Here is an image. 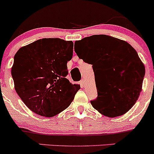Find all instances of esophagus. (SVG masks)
Wrapping results in <instances>:
<instances>
[{"label": "esophagus", "instance_id": "obj_1", "mask_svg": "<svg viewBox=\"0 0 154 154\" xmlns=\"http://www.w3.org/2000/svg\"><path fill=\"white\" fill-rule=\"evenodd\" d=\"M80 85H81L82 88H84V86H85V80L84 79H82V80H80Z\"/></svg>", "mask_w": 154, "mask_h": 154}]
</instances>
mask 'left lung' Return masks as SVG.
<instances>
[{
	"instance_id": "left-lung-1",
	"label": "left lung",
	"mask_w": 154,
	"mask_h": 154,
	"mask_svg": "<svg viewBox=\"0 0 154 154\" xmlns=\"http://www.w3.org/2000/svg\"><path fill=\"white\" fill-rule=\"evenodd\" d=\"M75 44L80 46L75 51L79 58L86 62L83 57L87 54L95 63L97 97L91 100L92 106L107 117L125 114L139 98L145 74L136 50L127 42L107 35L86 37Z\"/></svg>"
}]
</instances>
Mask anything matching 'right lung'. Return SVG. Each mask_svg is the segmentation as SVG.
<instances>
[{
  "label": "right lung",
  "instance_id": "obj_1",
  "mask_svg": "<svg viewBox=\"0 0 154 154\" xmlns=\"http://www.w3.org/2000/svg\"><path fill=\"white\" fill-rule=\"evenodd\" d=\"M73 47L72 41L42 38L15 54L11 70L15 89L35 114L44 117L59 114L69 106L80 88L66 78Z\"/></svg>",
  "mask_w": 154,
  "mask_h": 154
}]
</instances>
